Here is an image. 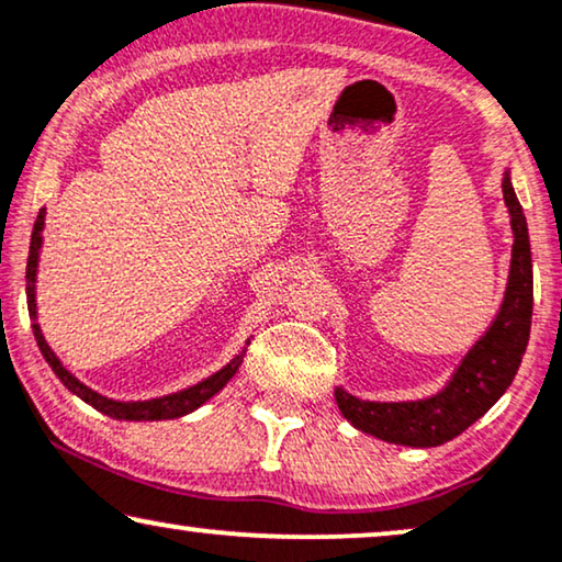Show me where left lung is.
<instances>
[{"label":"left lung","mask_w":562,"mask_h":562,"mask_svg":"<svg viewBox=\"0 0 562 562\" xmlns=\"http://www.w3.org/2000/svg\"><path fill=\"white\" fill-rule=\"evenodd\" d=\"M502 189L514 229L509 283H506L502 312L488 333L463 358L440 394L422 402L381 404L360 402L348 391L337 389L335 398L342 417L360 432L409 448H435L483 417L517 375L532 325V252H529L525 212L514 194L509 173H504Z\"/></svg>","instance_id":"left-lung-1"}]
</instances>
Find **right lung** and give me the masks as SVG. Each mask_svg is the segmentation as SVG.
Masks as SVG:
<instances>
[{
    "mask_svg": "<svg viewBox=\"0 0 562 562\" xmlns=\"http://www.w3.org/2000/svg\"><path fill=\"white\" fill-rule=\"evenodd\" d=\"M43 220H45V212L41 210L35 220V227H33V237H30V256H27V310L30 314L35 317V271H37V252H41V243H43ZM33 333H35V340H37V348H41L43 358L48 360V366L53 368V373L58 375L60 381H64V386L68 391H74L76 396L83 398V402L94 406L106 417H114V419H130V422H153V419H176V417H183V414L194 412L202 406L206 398H212L217 394L220 389H225V383L233 379L237 368L243 363V356L240 352L233 363H227L222 371H217L210 379L196 383V386L191 389H183L179 394H171V396H164V398H150V402H112V398H106L102 394H97V391H91L89 386H83V383L76 379L66 371L64 366H60V360L56 358V352L48 348V342H45V337L41 333V327L33 325Z\"/></svg>",
    "mask_w": 562,
    "mask_h": 562,
    "instance_id": "obj_1",
    "label": "right lung"
}]
</instances>
